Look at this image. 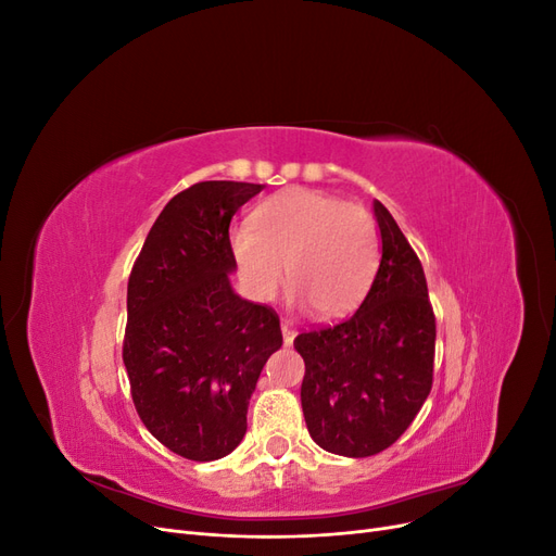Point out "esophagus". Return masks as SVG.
<instances>
[{"mask_svg":"<svg viewBox=\"0 0 556 556\" xmlns=\"http://www.w3.org/2000/svg\"><path fill=\"white\" fill-rule=\"evenodd\" d=\"M280 331H282L285 345H292V341H294V325L290 323V319H282V323H280Z\"/></svg>","mask_w":556,"mask_h":556,"instance_id":"34e87169","label":"esophagus"}]
</instances>
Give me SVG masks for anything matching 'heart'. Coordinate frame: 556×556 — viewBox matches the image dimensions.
I'll return each mask as SVG.
<instances>
[{"instance_id":"1","label":"heart","mask_w":556,"mask_h":556,"mask_svg":"<svg viewBox=\"0 0 556 556\" xmlns=\"http://www.w3.org/2000/svg\"><path fill=\"white\" fill-rule=\"evenodd\" d=\"M229 250L252 299L271 301L285 278L296 304L319 317H343L359 306L378 266V229L359 204L306 188L266 199L252 225L229 233Z\"/></svg>"}]
</instances>
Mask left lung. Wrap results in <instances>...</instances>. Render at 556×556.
<instances>
[{
    "label": "left lung",
    "instance_id": "left-lung-1",
    "mask_svg": "<svg viewBox=\"0 0 556 556\" xmlns=\"http://www.w3.org/2000/svg\"><path fill=\"white\" fill-rule=\"evenodd\" d=\"M382 257L362 306L339 325L299 333L311 439L341 457H371L410 427L433 382L435 317L425 268L396 220L374 201Z\"/></svg>",
    "mask_w": 556,
    "mask_h": 556
}]
</instances>
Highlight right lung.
Wrapping results in <instances>:
<instances>
[{
    "mask_svg": "<svg viewBox=\"0 0 556 556\" xmlns=\"http://www.w3.org/2000/svg\"><path fill=\"white\" fill-rule=\"evenodd\" d=\"M264 185L204 180L164 206L129 274L123 362L141 422L192 462L220 459L282 345L274 308L231 290L229 223Z\"/></svg>",
    "mask_w": 556,
    "mask_h": 556,
    "instance_id": "obj_1",
    "label": "right lung"
}]
</instances>
